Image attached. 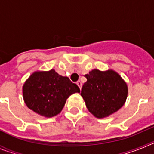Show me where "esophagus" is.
Listing matches in <instances>:
<instances>
[{"instance_id": "34e87169", "label": "esophagus", "mask_w": 154, "mask_h": 154, "mask_svg": "<svg viewBox=\"0 0 154 154\" xmlns=\"http://www.w3.org/2000/svg\"><path fill=\"white\" fill-rule=\"evenodd\" d=\"M76 84H77V85H78V86L79 87V89H82V82H81V81H80V80H79V81H77L76 82Z\"/></svg>"}]
</instances>
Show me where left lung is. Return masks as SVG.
I'll return each instance as SVG.
<instances>
[{"mask_svg":"<svg viewBox=\"0 0 154 154\" xmlns=\"http://www.w3.org/2000/svg\"><path fill=\"white\" fill-rule=\"evenodd\" d=\"M87 79L81 96L89 112L96 118L107 117L124 105L127 98V85L113 70L93 69L85 75Z\"/></svg>","mask_w":154,"mask_h":154,"instance_id":"left-lung-1","label":"left lung"}]
</instances>
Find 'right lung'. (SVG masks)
I'll list each match as a JSON object with an SVG mask.
<instances>
[{
  "label": "right lung",
  "mask_w": 154,
  "mask_h": 154,
  "mask_svg": "<svg viewBox=\"0 0 154 154\" xmlns=\"http://www.w3.org/2000/svg\"><path fill=\"white\" fill-rule=\"evenodd\" d=\"M22 92L24 103L30 109L50 118L60 113L66 99L72 94L80 92V89L68 77L51 69L32 73L24 82Z\"/></svg>",
  "instance_id": "1"
}]
</instances>
